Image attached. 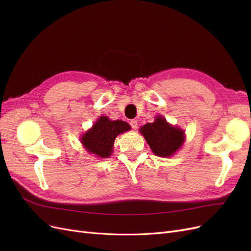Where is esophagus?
<instances>
[{"label": "esophagus", "mask_w": 251, "mask_h": 251, "mask_svg": "<svg viewBox=\"0 0 251 251\" xmlns=\"http://www.w3.org/2000/svg\"><path fill=\"white\" fill-rule=\"evenodd\" d=\"M130 126H132V128H134V130H136V128L138 127L137 121H136V120H131V121H130Z\"/></svg>", "instance_id": "esophagus-1"}]
</instances>
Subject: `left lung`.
I'll use <instances>...</instances> for the list:
<instances>
[{
	"label": "left lung",
	"mask_w": 251,
	"mask_h": 251,
	"mask_svg": "<svg viewBox=\"0 0 251 251\" xmlns=\"http://www.w3.org/2000/svg\"><path fill=\"white\" fill-rule=\"evenodd\" d=\"M140 133L156 156H172L184 141V132L169 125L161 116H158L153 124L141 126Z\"/></svg>",
	"instance_id": "8db88e82"
}]
</instances>
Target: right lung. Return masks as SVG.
Masks as SVG:
<instances>
[{"mask_svg":"<svg viewBox=\"0 0 251 251\" xmlns=\"http://www.w3.org/2000/svg\"><path fill=\"white\" fill-rule=\"evenodd\" d=\"M130 128V125H127L126 121H112L108 117L101 116L93 127L82 136L81 143L90 153L101 158H108L113 151V144L116 136Z\"/></svg>","mask_w":251,"mask_h":251,"instance_id":"right-lung-1","label":"right lung"}]
</instances>
